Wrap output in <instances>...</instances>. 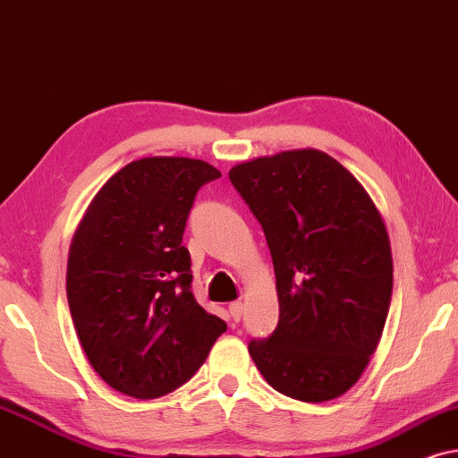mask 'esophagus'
I'll use <instances>...</instances> for the list:
<instances>
[{
  "label": "esophagus",
  "instance_id": "esophagus-1",
  "mask_svg": "<svg viewBox=\"0 0 458 458\" xmlns=\"http://www.w3.org/2000/svg\"><path fill=\"white\" fill-rule=\"evenodd\" d=\"M228 312H230V316H233L234 322H239L242 318V312H245V306H242L241 301H234V303H230Z\"/></svg>",
  "mask_w": 458,
  "mask_h": 458
}]
</instances>
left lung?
<instances>
[{
    "mask_svg": "<svg viewBox=\"0 0 458 458\" xmlns=\"http://www.w3.org/2000/svg\"><path fill=\"white\" fill-rule=\"evenodd\" d=\"M270 247L278 325L249 341L276 392L339 398L379 345L394 289L386 224L369 192L325 152L286 150L230 169Z\"/></svg>",
    "mask_w": 458,
    "mask_h": 458,
    "instance_id": "8db88e82",
    "label": "left lung"
}]
</instances>
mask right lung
Returning <instances> with one entry per match:
<instances>
[{"mask_svg":"<svg viewBox=\"0 0 458 458\" xmlns=\"http://www.w3.org/2000/svg\"><path fill=\"white\" fill-rule=\"evenodd\" d=\"M209 163L148 157L113 175L79 224L66 267L72 325L102 381L131 398L165 395L197 373L225 322L192 295L182 245Z\"/></svg>","mask_w":458,"mask_h":458,"instance_id":"1","label":"right lung"}]
</instances>
